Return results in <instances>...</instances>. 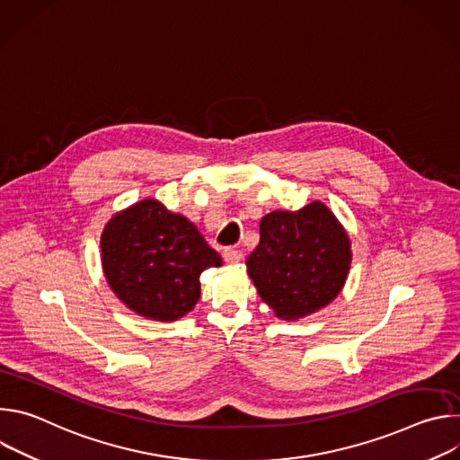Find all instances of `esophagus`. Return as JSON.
Listing matches in <instances>:
<instances>
[{"mask_svg": "<svg viewBox=\"0 0 460 460\" xmlns=\"http://www.w3.org/2000/svg\"><path fill=\"white\" fill-rule=\"evenodd\" d=\"M243 258L242 251L236 249V247H226L224 249V260L227 261V264H236V261H240Z\"/></svg>", "mask_w": 460, "mask_h": 460, "instance_id": "esophagus-1", "label": "esophagus"}]
</instances>
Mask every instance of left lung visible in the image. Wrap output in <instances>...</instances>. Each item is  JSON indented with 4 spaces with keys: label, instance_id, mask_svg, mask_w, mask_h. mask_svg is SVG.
<instances>
[{
    "label": "left lung",
    "instance_id": "1",
    "mask_svg": "<svg viewBox=\"0 0 460 460\" xmlns=\"http://www.w3.org/2000/svg\"><path fill=\"white\" fill-rule=\"evenodd\" d=\"M349 266V236L322 202L266 215L247 258L260 298L286 320L307 316L337 298Z\"/></svg>",
    "mask_w": 460,
    "mask_h": 460
}]
</instances>
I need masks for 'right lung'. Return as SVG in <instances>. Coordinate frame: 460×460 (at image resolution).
Returning <instances> with one entry per match:
<instances>
[{"mask_svg": "<svg viewBox=\"0 0 460 460\" xmlns=\"http://www.w3.org/2000/svg\"><path fill=\"white\" fill-rule=\"evenodd\" d=\"M105 279L116 296L146 318L171 322L200 298V275L222 266L199 227L142 200L114 215L100 240Z\"/></svg>", "mask_w": 460, "mask_h": 460, "instance_id": "obj_1", "label": "right lung"}]
</instances>
